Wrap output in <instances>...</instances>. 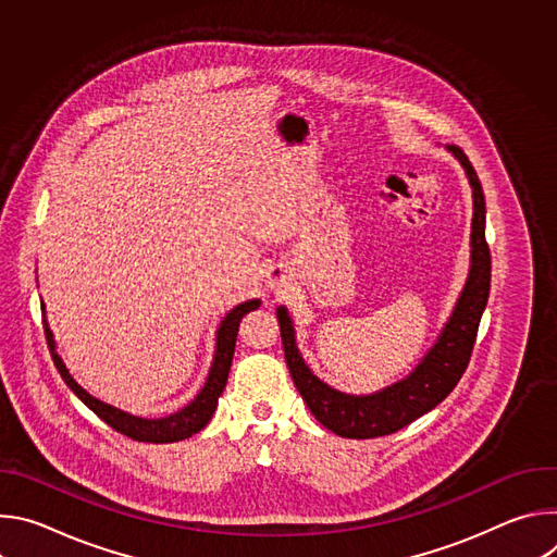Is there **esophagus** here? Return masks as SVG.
<instances>
[{
	"mask_svg": "<svg viewBox=\"0 0 557 557\" xmlns=\"http://www.w3.org/2000/svg\"><path fill=\"white\" fill-rule=\"evenodd\" d=\"M267 284H269L273 290L282 293V290L288 286V275H286V271H284V269H273Z\"/></svg>",
	"mask_w": 557,
	"mask_h": 557,
	"instance_id": "esophagus-1",
	"label": "esophagus"
}]
</instances>
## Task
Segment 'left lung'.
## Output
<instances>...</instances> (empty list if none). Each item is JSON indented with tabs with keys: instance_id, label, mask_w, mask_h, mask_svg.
I'll return each instance as SVG.
<instances>
[{
	"instance_id": "obj_1",
	"label": "left lung",
	"mask_w": 557,
	"mask_h": 557,
	"mask_svg": "<svg viewBox=\"0 0 557 557\" xmlns=\"http://www.w3.org/2000/svg\"><path fill=\"white\" fill-rule=\"evenodd\" d=\"M465 168L473 191L471 218V271L462 295L438 337L436 346L404 381L372 396H350L329 387L304 363L286 308H277L282 346L288 372L312 417L344 438H376L404 430L425 412L434 410L456 387L469 366L471 350L479 335V324L490 297L492 253L485 240V194L475 170L460 147H449Z\"/></svg>"
}]
</instances>
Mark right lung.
Instances as JSON below:
<instances>
[{"label":"right lung","mask_w":557,"mask_h":557,"mask_svg":"<svg viewBox=\"0 0 557 557\" xmlns=\"http://www.w3.org/2000/svg\"><path fill=\"white\" fill-rule=\"evenodd\" d=\"M260 306V299H251L245 301L240 306H235L218 329V342H215V357H213V366L209 370V379L205 383V387L200 389V394L196 399L181 412L168 417V419H158V421H149V419H138L132 417L127 412H121L112 406H106L101 401H97L95 396H90L82 385H78L70 372L65 370L63 361L59 359V355L54 352V342H52V333L48 331L46 322H44V333L48 339V348L52 355V361L59 370V374L63 376V381L70 385V389L82 399L101 421H106L112 430L121 432L123 436L138 441V443H176L183 438H189L191 434H198L213 417L215 406L220 394L226 385L228 379V370H231V359H233V350H235V337H237V326H240V320L256 310Z\"/></svg>","instance_id":"add662e5"}]
</instances>
